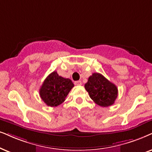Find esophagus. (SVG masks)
I'll use <instances>...</instances> for the list:
<instances>
[{
  "mask_svg": "<svg viewBox=\"0 0 152 152\" xmlns=\"http://www.w3.org/2000/svg\"><path fill=\"white\" fill-rule=\"evenodd\" d=\"M74 84L76 86H81L82 85V82L80 80H77V81H75Z\"/></svg>",
  "mask_w": 152,
  "mask_h": 152,
  "instance_id": "obj_1",
  "label": "esophagus"
}]
</instances>
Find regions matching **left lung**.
Masks as SVG:
<instances>
[{"label":"left lung","instance_id":"8db88e82","mask_svg":"<svg viewBox=\"0 0 152 152\" xmlns=\"http://www.w3.org/2000/svg\"><path fill=\"white\" fill-rule=\"evenodd\" d=\"M85 88L90 98L101 107L112 105L118 96L116 86L99 73H94L88 78Z\"/></svg>","mask_w":152,"mask_h":152}]
</instances>
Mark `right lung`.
Segmentation results:
<instances>
[{"mask_svg": "<svg viewBox=\"0 0 152 152\" xmlns=\"http://www.w3.org/2000/svg\"><path fill=\"white\" fill-rule=\"evenodd\" d=\"M74 85L69 78L59 76L57 72H52L40 88L41 99L48 106L57 107L64 102Z\"/></svg>", "mask_w": 152, "mask_h": 152, "instance_id": "right-lung-1", "label": "right lung"}]
</instances>
